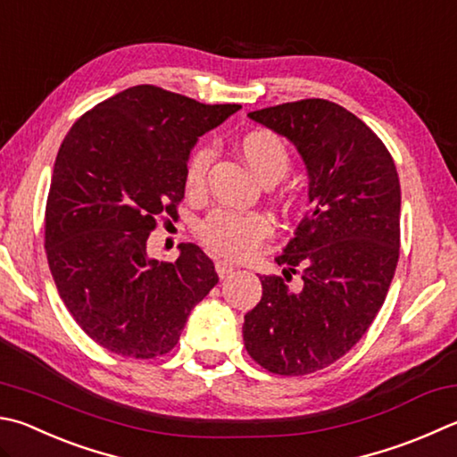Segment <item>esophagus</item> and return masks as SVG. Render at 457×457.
<instances>
[{
    "label": "esophagus",
    "instance_id": "obj_1",
    "mask_svg": "<svg viewBox=\"0 0 457 457\" xmlns=\"http://www.w3.org/2000/svg\"><path fill=\"white\" fill-rule=\"evenodd\" d=\"M234 270H236V265L229 263L228 260H218V262H215V271H218V276L221 279H226Z\"/></svg>",
    "mask_w": 457,
    "mask_h": 457
}]
</instances>
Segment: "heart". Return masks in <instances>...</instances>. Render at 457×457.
I'll list each match as a JSON object with an SVG mask.
<instances>
[{"label":"heart","mask_w":457,"mask_h":457,"mask_svg":"<svg viewBox=\"0 0 457 457\" xmlns=\"http://www.w3.org/2000/svg\"><path fill=\"white\" fill-rule=\"evenodd\" d=\"M239 152L250 168L263 181H276L286 176L292 163L289 149L284 139L271 129H250L239 139ZM212 149L197 145L186 163V192L197 195L204 192L205 176L212 163ZM273 234V223L260 212L213 210L197 226V236L207 250L213 253L245 260L253 255Z\"/></svg>","instance_id":"b5f03b06"}]
</instances>
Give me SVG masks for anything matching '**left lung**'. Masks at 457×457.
I'll use <instances>...</instances> for the list:
<instances>
[{"mask_svg":"<svg viewBox=\"0 0 457 457\" xmlns=\"http://www.w3.org/2000/svg\"><path fill=\"white\" fill-rule=\"evenodd\" d=\"M286 136L310 176L312 210L276 257L284 278L263 276L244 318L253 361L305 376L342 358L376 320L400 257V178L392 154L360 118L312 97L247 113ZM300 272L304 286H287Z\"/></svg>","mask_w":457,"mask_h":457,"instance_id":"left-lung-1","label":"left lung"}]
</instances>
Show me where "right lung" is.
Wrapping results in <instances>:
<instances>
[{"label":"right lung","mask_w":457,"mask_h":457,"mask_svg":"<svg viewBox=\"0 0 457 457\" xmlns=\"http://www.w3.org/2000/svg\"><path fill=\"white\" fill-rule=\"evenodd\" d=\"M239 107L136 86L65 136L46 204L47 263L65 308L105 350L136 360L171 352L189 312L218 284L195 244H181L168 263L149 260L147 237L155 218L178 215L197 137Z\"/></svg>","instance_id":"right-lung-1"}]
</instances>
